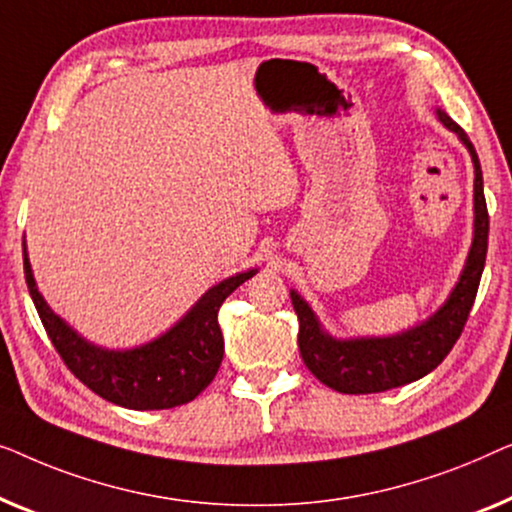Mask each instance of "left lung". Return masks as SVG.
<instances>
[{
	"mask_svg": "<svg viewBox=\"0 0 512 512\" xmlns=\"http://www.w3.org/2000/svg\"><path fill=\"white\" fill-rule=\"evenodd\" d=\"M438 120L459 136L473 162V241L464 269L450 297L420 325L392 336L336 338L320 325L318 315L299 292L290 290L299 318V352L322 385L343 394L385 392L420 380L448 357L469 320L487 257L489 215L482 192V169L473 143L448 113L436 109Z\"/></svg>",
	"mask_w": 512,
	"mask_h": 512,
	"instance_id": "obj_1",
	"label": "left lung"
}]
</instances>
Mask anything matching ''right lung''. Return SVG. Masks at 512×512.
Instances as JSON below:
<instances>
[{"mask_svg": "<svg viewBox=\"0 0 512 512\" xmlns=\"http://www.w3.org/2000/svg\"><path fill=\"white\" fill-rule=\"evenodd\" d=\"M25 280L39 318L67 369L99 397L132 410L176 408L211 385L225 355L218 311L236 287L253 278L248 269L213 285L174 327L153 341L127 350H109L88 341L64 322L41 297L23 241Z\"/></svg>", "mask_w": 512, "mask_h": 512, "instance_id": "add662e5", "label": "right lung"}]
</instances>
